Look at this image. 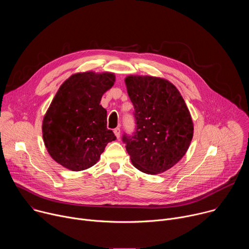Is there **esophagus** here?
<instances>
[{"mask_svg":"<svg viewBox=\"0 0 249 249\" xmlns=\"http://www.w3.org/2000/svg\"><path fill=\"white\" fill-rule=\"evenodd\" d=\"M113 132H114V134H115L116 138H117V139H119V138H120V128H115Z\"/></svg>","mask_w":249,"mask_h":249,"instance_id":"1","label":"esophagus"}]
</instances>
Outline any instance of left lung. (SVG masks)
Here are the masks:
<instances>
[{"label": "left lung", "mask_w": 249, "mask_h": 249, "mask_svg": "<svg viewBox=\"0 0 249 249\" xmlns=\"http://www.w3.org/2000/svg\"><path fill=\"white\" fill-rule=\"evenodd\" d=\"M125 85L137 124L134 136L122 139L131 161L144 173H162L183 158L191 144L190 111L179 90L163 78L130 75Z\"/></svg>", "instance_id": "left-lung-1"}]
</instances>
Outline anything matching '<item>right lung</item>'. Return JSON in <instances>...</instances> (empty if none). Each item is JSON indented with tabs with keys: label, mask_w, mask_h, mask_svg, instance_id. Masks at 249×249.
Listing matches in <instances>:
<instances>
[{
	"label": "right lung",
	"mask_w": 249,
	"mask_h": 249,
	"mask_svg": "<svg viewBox=\"0 0 249 249\" xmlns=\"http://www.w3.org/2000/svg\"><path fill=\"white\" fill-rule=\"evenodd\" d=\"M115 83L109 72L76 73L59 88L42 121L44 145L63 167L81 171L94 165L106 145L116 139L107 129V111L100 105Z\"/></svg>",
	"instance_id": "1"
}]
</instances>
